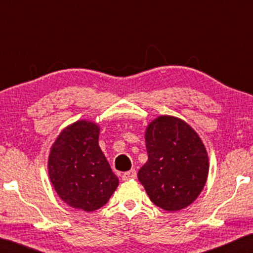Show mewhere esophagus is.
I'll list each match as a JSON object with an SVG mask.
<instances>
[{
	"label": "esophagus",
	"mask_w": 253,
	"mask_h": 253,
	"mask_svg": "<svg viewBox=\"0 0 253 253\" xmlns=\"http://www.w3.org/2000/svg\"><path fill=\"white\" fill-rule=\"evenodd\" d=\"M136 177H137V174H136V170H134V169H131V170H129V171H126L122 175L123 181H129V179H133Z\"/></svg>",
	"instance_id": "esophagus-1"
}]
</instances>
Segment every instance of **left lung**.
Listing matches in <instances>:
<instances>
[{
  "instance_id": "left-lung-1",
  "label": "left lung",
  "mask_w": 253,
  "mask_h": 253,
  "mask_svg": "<svg viewBox=\"0 0 253 253\" xmlns=\"http://www.w3.org/2000/svg\"><path fill=\"white\" fill-rule=\"evenodd\" d=\"M147 162L138 179L151 202L175 212L198 198L209 176V155L199 134L185 121L161 115L145 130Z\"/></svg>"
}]
</instances>
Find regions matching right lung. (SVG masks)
Instances as JSON below:
<instances>
[{
  "instance_id": "1",
  "label": "right lung",
  "mask_w": 253,
  "mask_h": 253,
  "mask_svg": "<svg viewBox=\"0 0 253 253\" xmlns=\"http://www.w3.org/2000/svg\"><path fill=\"white\" fill-rule=\"evenodd\" d=\"M99 124L92 121L69 124L48 157V175L58 197L85 212L101 209L119 186V178L99 146Z\"/></svg>"
}]
</instances>
